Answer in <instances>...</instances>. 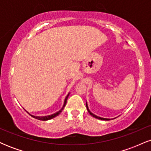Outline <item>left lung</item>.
<instances>
[{
  "instance_id": "1",
  "label": "left lung",
  "mask_w": 151,
  "mask_h": 151,
  "mask_svg": "<svg viewBox=\"0 0 151 151\" xmlns=\"http://www.w3.org/2000/svg\"><path fill=\"white\" fill-rule=\"evenodd\" d=\"M86 109H87V111H89V113L91 114V116H93L94 118H96V119H101V120H105V121H108V120H110V119H104V118H101V117H99V116H96V115H94V114H93L92 113H91V112H90L89 111V109H88V106H87V104L86 103Z\"/></svg>"
}]
</instances>
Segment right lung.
I'll use <instances>...</instances> for the list:
<instances>
[{"label": "right lung", "mask_w": 151, "mask_h": 151, "mask_svg": "<svg viewBox=\"0 0 151 151\" xmlns=\"http://www.w3.org/2000/svg\"><path fill=\"white\" fill-rule=\"evenodd\" d=\"M68 96H69V94L67 95V96H66L65 100V103H64V105H63V106H62V108L60 109V110L59 111L56 112V113L52 114V115L45 116H32V115H31V116H32L33 118H35V119H38V120H42V121H47V120H50V119H53L54 117L57 116H58L59 114L61 113L62 111L63 110L64 108H65V105H66V103H67V98H68Z\"/></svg>", "instance_id": "right-lung-1"}]
</instances>
